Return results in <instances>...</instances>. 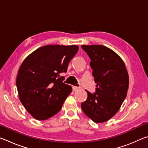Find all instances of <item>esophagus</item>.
I'll return each instance as SVG.
<instances>
[{
    "label": "esophagus",
    "instance_id": "obj_1",
    "mask_svg": "<svg viewBox=\"0 0 148 148\" xmlns=\"http://www.w3.org/2000/svg\"><path fill=\"white\" fill-rule=\"evenodd\" d=\"M72 89H73V91H76V90L79 89V87L77 86H73L72 87Z\"/></svg>",
    "mask_w": 148,
    "mask_h": 148
}]
</instances>
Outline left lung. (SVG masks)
<instances>
[{"label": "left lung", "mask_w": 148, "mask_h": 148, "mask_svg": "<svg viewBox=\"0 0 148 148\" xmlns=\"http://www.w3.org/2000/svg\"><path fill=\"white\" fill-rule=\"evenodd\" d=\"M91 61L96 85L94 94L86 91L87 99L81 107L95 123L111 119L121 107L129 89V74L124 61L113 50L102 45H82Z\"/></svg>", "instance_id": "obj_1"}]
</instances>
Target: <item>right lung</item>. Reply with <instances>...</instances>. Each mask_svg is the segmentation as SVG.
<instances>
[{
    "mask_svg": "<svg viewBox=\"0 0 148 148\" xmlns=\"http://www.w3.org/2000/svg\"><path fill=\"white\" fill-rule=\"evenodd\" d=\"M79 49L76 45H47L29 55L20 66L16 86L20 101L34 117L46 120L58 113L72 87L60 74L67 71Z\"/></svg>",
    "mask_w": 148,
    "mask_h": 148,
    "instance_id": "right-lung-1",
    "label": "right lung"
}]
</instances>
